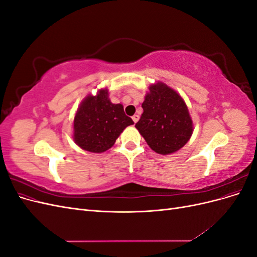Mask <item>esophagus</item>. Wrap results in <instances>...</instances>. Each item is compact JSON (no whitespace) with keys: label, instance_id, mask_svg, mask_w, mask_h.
Listing matches in <instances>:
<instances>
[{"label":"esophagus","instance_id":"esophagus-1","mask_svg":"<svg viewBox=\"0 0 257 257\" xmlns=\"http://www.w3.org/2000/svg\"><path fill=\"white\" fill-rule=\"evenodd\" d=\"M132 119H133L134 123H136L138 121V119H139V115L138 114H134L133 116H132Z\"/></svg>","mask_w":257,"mask_h":257}]
</instances>
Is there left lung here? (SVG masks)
Here are the masks:
<instances>
[{"instance_id": "1", "label": "left lung", "mask_w": 257, "mask_h": 257, "mask_svg": "<svg viewBox=\"0 0 257 257\" xmlns=\"http://www.w3.org/2000/svg\"><path fill=\"white\" fill-rule=\"evenodd\" d=\"M149 90L135 127L153 151L174 153L189 142L193 133L188 107L182 97L164 83L152 84Z\"/></svg>"}]
</instances>
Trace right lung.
<instances>
[{"mask_svg":"<svg viewBox=\"0 0 257 257\" xmlns=\"http://www.w3.org/2000/svg\"><path fill=\"white\" fill-rule=\"evenodd\" d=\"M134 124L121 104H112L107 90L84 98L74 119V141L81 149L100 153L109 149L122 131Z\"/></svg>","mask_w":257,"mask_h":257,"instance_id":"1","label":"right lung"}]
</instances>
